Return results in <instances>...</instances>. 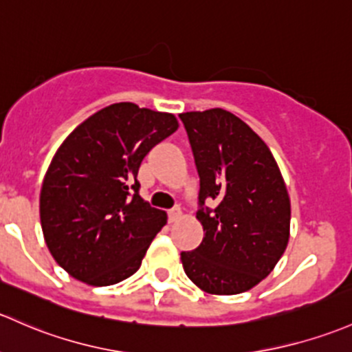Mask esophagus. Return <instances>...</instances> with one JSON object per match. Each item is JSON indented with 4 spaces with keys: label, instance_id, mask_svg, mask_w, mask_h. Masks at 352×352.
<instances>
[{
    "label": "esophagus",
    "instance_id": "obj_1",
    "mask_svg": "<svg viewBox=\"0 0 352 352\" xmlns=\"http://www.w3.org/2000/svg\"><path fill=\"white\" fill-rule=\"evenodd\" d=\"M180 219H182V209H180V206L172 207V209L168 210V221L170 223H177V221Z\"/></svg>",
    "mask_w": 352,
    "mask_h": 352
}]
</instances>
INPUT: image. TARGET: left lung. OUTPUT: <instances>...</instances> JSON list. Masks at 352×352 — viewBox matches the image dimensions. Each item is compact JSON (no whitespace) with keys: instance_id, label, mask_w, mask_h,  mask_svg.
I'll return each mask as SVG.
<instances>
[{"instance_id":"8db88e82","label":"left lung","mask_w":352,"mask_h":352,"mask_svg":"<svg viewBox=\"0 0 352 352\" xmlns=\"http://www.w3.org/2000/svg\"><path fill=\"white\" fill-rule=\"evenodd\" d=\"M201 188L204 239L182 251L184 272L201 290L236 295L272 273L290 238V199L270 148L244 121L214 108L179 114ZM212 200L217 204L207 208Z\"/></svg>"}]
</instances>
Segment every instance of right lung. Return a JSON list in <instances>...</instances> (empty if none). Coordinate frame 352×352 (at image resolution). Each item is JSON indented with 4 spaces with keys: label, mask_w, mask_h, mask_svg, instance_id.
Masks as SVG:
<instances>
[{
    "label": "right lung",
    "mask_w": 352,
    "mask_h": 352,
    "mask_svg": "<svg viewBox=\"0 0 352 352\" xmlns=\"http://www.w3.org/2000/svg\"><path fill=\"white\" fill-rule=\"evenodd\" d=\"M177 128L173 114L116 102L58 146L40 192V223L70 276L108 287L140 268L166 214L140 197L136 177L148 151Z\"/></svg>",
    "instance_id": "obj_1"
}]
</instances>
